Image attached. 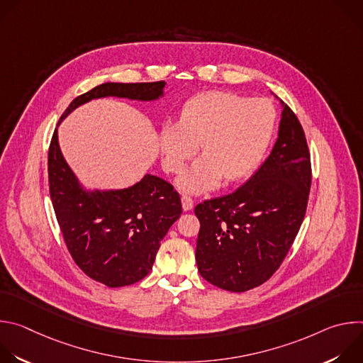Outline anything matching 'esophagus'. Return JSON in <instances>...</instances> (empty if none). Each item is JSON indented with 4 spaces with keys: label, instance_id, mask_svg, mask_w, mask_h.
<instances>
[{
    "label": "esophagus",
    "instance_id": "1",
    "mask_svg": "<svg viewBox=\"0 0 363 363\" xmlns=\"http://www.w3.org/2000/svg\"><path fill=\"white\" fill-rule=\"evenodd\" d=\"M181 201H182V208H184V211H191V210H192V206H194L192 198L184 195V196L181 198Z\"/></svg>",
    "mask_w": 363,
    "mask_h": 363
}]
</instances>
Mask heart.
<instances>
[{
    "label": "heart",
    "mask_w": 363,
    "mask_h": 363,
    "mask_svg": "<svg viewBox=\"0 0 363 363\" xmlns=\"http://www.w3.org/2000/svg\"><path fill=\"white\" fill-rule=\"evenodd\" d=\"M276 123L274 106L267 99H245L230 91H203L181 109L178 123L161 128L160 145L164 165L171 172L182 169L199 145L202 158L178 179L181 191L201 194L234 182L260 164Z\"/></svg>",
    "instance_id": "1"
}]
</instances>
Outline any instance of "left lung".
Returning a JSON list of instances; mask_svg holds the SVG:
<instances>
[{
    "instance_id": "1",
    "label": "left lung",
    "mask_w": 363,
    "mask_h": 363,
    "mask_svg": "<svg viewBox=\"0 0 363 363\" xmlns=\"http://www.w3.org/2000/svg\"><path fill=\"white\" fill-rule=\"evenodd\" d=\"M280 105L279 136L264 164L235 192L195 206L201 224L198 272L228 291H247L267 281L284 260L306 214L310 153L297 116L284 101Z\"/></svg>"
}]
</instances>
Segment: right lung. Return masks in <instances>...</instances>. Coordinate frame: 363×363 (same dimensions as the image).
Listing matches in <instances>:
<instances>
[{
	"label": "right lung",
	"mask_w": 363,
	"mask_h": 363,
	"mask_svg": "<svg viewBox=\"0 0 363 363\" xmlns=\"http://www.w3.org/2000/svg\"><path fill=\"white\" fill-rule=\"evenodd\" d=\"M165 84H99L70 103L59 125L93 99L160 100L165 96ZM48 182L51 202L73 260L90 279L108 287L142 280L152 270L161 241L182 214L181 198L174 186L150 174L122 189L86 188L63 157L57 129L48 149Z\"/></svg>",
	"instance_id": "right-lung-1"
}]
</instances>
